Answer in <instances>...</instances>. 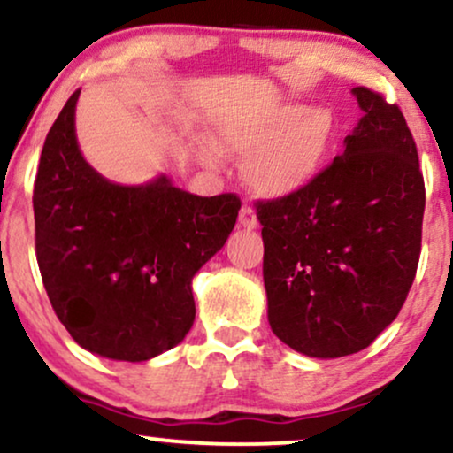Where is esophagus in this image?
I'll use <instances>...</instances> for the list:
<instances>
[{"mask_svg":"<svg viewBox=\"0 0 453 453\" xmlns=\"http://www.w3.org/2000/svg\"><path fill=\"white\" fill-rule=\"evenodd\" d=\"M238 223L244 227V230H255L257 227V215L250 209L249 204H244L241 209V215H238Z\"/></svg>","mask_w":453,"mask_h":453,"instance_id":"obj_1","label":"esophagus"}]
</instances>
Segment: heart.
<instances>
[{"instance_id": "b5f03b06", "label": "heart", "mask_w": 453, "mask_h": 453, "mask_svg": "<svg viewBox=\"0 0 453 453\" xmlns=\"http://www.w3.org/2000/svg\"><path fill=\"white\" fill-rule=\"evenodd\" d=\"M335 139L337 122L329 109L296 103L247 113L219 127V145L249 156L244 179L250 189L268 198L296 196L314 183L329 162ZM200 154L211 166L221 162L212 145H204Z\"/></svg>"}]
</instances>
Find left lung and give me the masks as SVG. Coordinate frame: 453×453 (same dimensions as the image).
Segmentation results:
<instances>
[{
  "label": "left lung",
  "mask_w": 453,
  "mask_h": 453,
  "mask_svg": "<svg viewBox=\"0 0 453 453\" xmlns=\"http://www.w3.org/2000/svg\"><path fill=\"white\" fill-rule=\"evenodd\" d=\"M363 118L346 150L296 196L257 200L272 331L316 358L361 352L405 303L426 192L399 105L352 88Z\"/></svg>",
  "instance_id": "8db88e82"
}]
</instances>
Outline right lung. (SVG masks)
Returning <instances> with one entry per match:
<instances>
[{"label":"right lung","instance_id":"add662e5","mask_svg":"<svg viewBox=\"0 0 453 453\" xmlns=\"http://www.w3.org/2000/svg\"><path fill=\"white\" fill-rule=\"evenodd\" d=\"M75 90L54 119L34 185L35 255L43 287L86 350L139 363L192 329V279L226 244L241 198H203L162 174L107 181L80 154Z\"/></svg>","mask_w":453,"mask_h":453}]
</instances>
